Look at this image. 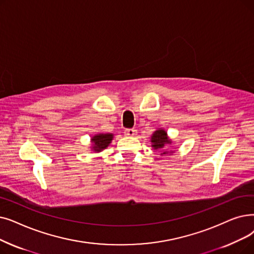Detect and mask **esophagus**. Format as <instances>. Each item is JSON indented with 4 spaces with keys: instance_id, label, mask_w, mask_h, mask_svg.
Segmentation results:
<instances>
[{
    "instance_id": "34e87169",
    "label": "esophagus",
    "mask_w": 254,
    "mask_h": 254,
    "mask_svg": "<svg viewBox=\"0 0 254 254\" xmlns=\"http://www.w3.org/2000/svg\"><path fill=\"white\" fill-rule=\"evenodd\" d=\"M125 135L129 136V137H134L135 135H137V130L134 128H127L125 130Z\"/></svg>"
}]
</instances>
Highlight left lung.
<instances>
[{
    "label": "left lung",
    "mask_w": 254,
    "mask_h": 254,
    "mask_svg": "<svg viewBox=\"0 0 254 254\" xmlns=\"http://www.w3.org/2000/svg\"><path fill=\"white\" fill-rule=\"evenodd\" d=\"M151 147L153 149H162L164 148L165 145L171 144V140L168 138L166 130L163 128H159L156 131H153V134L151 136ZM162 153L161 154H166L167 151L165 150H160Z\"/></svg>",
    "instance_id": "left-lung-1"
}]
</instances>
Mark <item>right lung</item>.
I'll use <instances>...</instances> for the list:
<instances>
[{"mask_svg":"<svg viewBox=\"0 0 254 254\" xmlns=\"http://www.w3.org/2000/svg\"><path fill=\"white\" fill-rule=\"evenodd\" d=\"M113 140V134H96L91 138L92 150L100 152L103 149L107 148L110 143Z\"/></svg>","mask_w":254,"mask_h":254,"instance_id":"obj_1","label":"right lung"}]
</instances>
